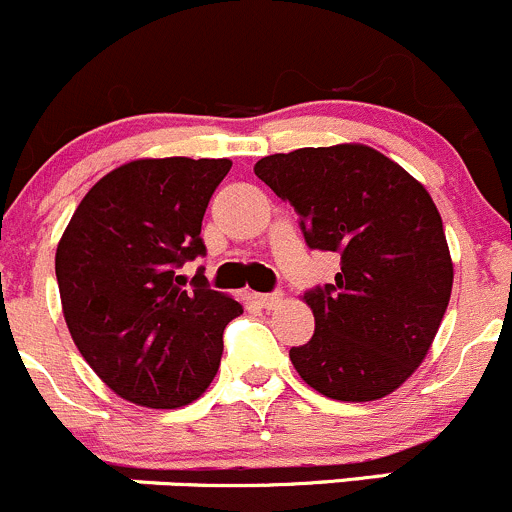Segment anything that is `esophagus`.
<instances>
[{
  "label": "esophagus",
  "mask_w": 512,
  "mask_h": 512,
  "mask_svg": "<svg viewBox=\"0 0 512 512\" xmlns=\"http://www.w3.org/2000/svg\"><path fill=\"white\" fill-rule=\"evenodd\" d=\"M254 301L261 308H276L283 301V293H254Z\"/></svg>",
  "instance_id": "esophagus-1"
}]
</instances>
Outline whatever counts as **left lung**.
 Wrapping results in <instances>:
<instances>
[{
    "label": "left lung",
    "instance_id": "1",
    "mask_svg": "<svg viewBox=\"0 0 512 512\" xmlns=\"http://www.w3.org/2000/svg\"><path fill=\"white\" fill-rule=\"evenodd\" d=\"M293 206L311 249L341 254L336 283L303 293L316 331L291 348L298 376L333 401H378L428 356L453 261L426 186L366 144L308 146L254 166Z\"/></svg>",
    "mask_w": 512,
    "mask_h": 512
}]
</instances>
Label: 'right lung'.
Instances as JSON below:
<instances>
[{"label": "right lung", "mask_w": 512, "mask_h": 512, "mask_svg": "<svg viewBox=\"0 0 512 512\" xmlns=\"http://www.w3.org/2000/svg\"><path fill=\"white\" fill-rule=\"evenodd\" d=\"M229 159H134L101 176L57 246L59 296L72 341L124 401L189 406L214 381L224 328L244 306L186 291L176 268L204 256L201 221Z\"/></svg>", "instance_id": "right-lung-1"}]
</instances>
